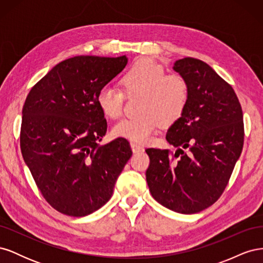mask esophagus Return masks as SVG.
<instances>
[{"instance_id": "esophagus-1", "label": "esophagus", "mask_w": 263, "mask_h": 263, "mask_svg": "<svg viewBox=\"0 0 263 263\" xmlns=\"http://www.w3.org/2000/svg\"><path fill=\"white\" fill-rule=\"evenodd\" d=\"M130 147H132V150H133L134 154L141 153V151L145 150L144 147H142V146L139 145V144H136V142H130Z\"/></svg>"}]
</instances>
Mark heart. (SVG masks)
<instances>
[{"instance_id": "heart-1", "label": "heart", "mask_w": 263, "mask_h": 263, "mask_svg": "<svg viewBox=\"0 0 263 263\" xmlns=\"http://www.w3.org/2000/svg\"><path fill=\"white\" fill-rule=\"evenodd\" d=\"M125 92L141 94L136 118L123 119L113 127V135L135 142H146L163 126L178 122L184 114L190 99L186 80L178 73L166 74L165 69L150 58H139L122 77ZM98 105L105 116L116 119L123 115L124 93L103 86L98 93Z\"/></svg>"}]
</instances>
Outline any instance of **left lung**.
Segmentation results:
<instances>
[{"mask_svg": "<svg viewBox=\"0 0 263 263\" xmlns=\"http://www.w3.org/2000/svg\"><path fill=\"white\" fill-rule=\"evenodd\" d=\"M173 70L190 89L185 112L165 137L178 150L146 149V180L158 203L194 214L216 202L228 184L243 146L242 109L233 87L204 61L183 58Z\"/></svg>", "mask_w": 263, "mask_h": 263, "instance_id": "obj_1", "label": "left lung"}]
</instances>
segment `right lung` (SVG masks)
Masks as SVG:
<instances>
[{"mask_svg": "<svg viewBox=\"0 0 263 263\" xmlns=\"http://www.w3.org/2000/svg\"><path fill=\"white\" fill-rule=\"evenodd\" d=\"M127 61L126 55L69 58L27 95L22 110V155L45 200L62 214L82 217L101 209L133 155L125 138L99 144L107 123L98 93Z\"/></svg>", "mask_w": 263, "mask_h": 263, "instance_id": "right-lung-1", "label": "right lung"}]
</instances>
